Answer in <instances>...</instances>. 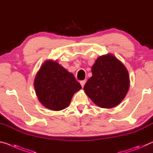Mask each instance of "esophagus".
Masks as SVG:
<instances>
[{
	"mask_svg": "<svg viewBox=\"0 0 153 153\" xmlns=\"http://www.w3.org/2000/svg\"><path fill=\"white\" fill-rule=\"evenodd\" d=\"M86 79L82 80V81L80 82V84H81V86H82V87H84V85H85V84H86Z\"/></svg>",
	"mask_w": 153,
	"mask_h": 153,
	"instance_id": "obj_1",
	"label": "esophagus"
}]
</instances>
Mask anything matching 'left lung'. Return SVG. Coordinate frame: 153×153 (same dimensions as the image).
I'll list each match as a JSON object with an SVG mask.
<instances>
[{"label": "left lung", "mask_w": 153, "mask_h": 153, "mask_svg": "<svg viewBox=\"0 0 153 153\" xmlns=\"http://www.w3.org/2000/svg\"><path fill=\"white\" fill-rule=\"evenodd\" d=\"M92 76L84 90L92 102L101 108H113L122 101L129 87L128 71L111 54L98 57L92 67Z\"/></svg>", "instance_id": "1"}]
</instances>
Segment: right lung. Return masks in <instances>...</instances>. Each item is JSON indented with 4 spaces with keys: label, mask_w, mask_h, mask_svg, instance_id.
Returning <instances> with one entry per match:
<instances>
[{
    "label": "right lung",
    "mask_w": 153,
    "mask_h": 153,
    "mask_svg": "<svg viewBox=\"0 0 153 153\" xmlns=\"http://www.w3.org/2000/svg\"><path fill=\"white\" fill-rule=\"evenodd\" d=\"M33 84L41 104L53 111L68 107L74 94L82 88L73 74L52 60L42 64Z\"/></svg>",
    "instance_id": "1"
}]
</instances>
